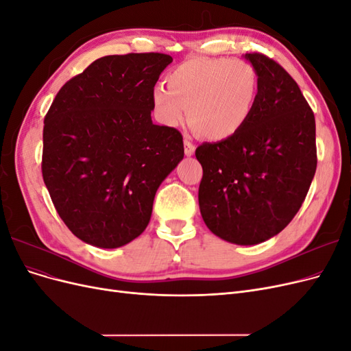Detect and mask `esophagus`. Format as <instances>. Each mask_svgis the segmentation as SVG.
Segmentation results:
<instances>
[{"mask_svg": "<svg viewBox=\"0 0 351 351\" xmlns=\"http://www.w3.org/2000/svg\"><path fill=\"white\" fill-rule=\"evenodd\" d=\"M184 154L187 156H192L195 154V145L189 139H184Z\"/></svg>", "mask_w": 351, "mask_h": 351, "instance_id": "1", "label": "esophagus"}]
</instances>
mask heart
<instances>
[{
	"label": "heart",
	"instance_id": "obj_1",
	"mask_svg": "<svg viewBox=\"0 0 351 351\" xmlns=\"http://www.w3.org/2000/svg\"><path fill=\"white\" fill-rule=\"evenodd\" d=\"M152 92L158 119L169 127L190 120L210 141L236 136L250 120L259 80L243 60L193 57L168 73Z\"/></svg>",
	"mask_w": 351,
	"mask_h": 351
}]
</instances>
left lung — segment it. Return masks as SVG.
I'll return each instance as SVG.
<instances>
[{
  "instance_id": "8db88e82",
  "label": "left lung",
  "mask_w": 351,
  "mask_h": 351,
  "mask_svg": "<svg viewBox=\"0 0 351 351\" xmlns=\"http://www.w3.org/2000/svg\"><path fill=\"white\" fill-rule=\"evenodd\" d=\"M258 73L250 120L230 139L202 143L199 208L219 239L253 246L282 231L299 212L316 171L315 115L278 62L244 56Z\"/></svg>"
}]
</instances>
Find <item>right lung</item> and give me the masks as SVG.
Returning a JSON list of instances; mask_svg holds the SVG:
<instances>
[{"instance_id": "1", "label": "right lung", "mask_w": 351, "mask_h": 351, "mask_svg": "<svg viewBox=\"0 0 351 351\" xmlns=\"http://www.w3.org/2000/svg\"><path fill=\"white\" fill-rule=\"evenodd\" d=\"M167 54L107 56L60 89L44 121L42 176L74 236L117 249L149 224L158 187L184 156L183 136L151 112Z\"/></svg>"}]
</instances>
